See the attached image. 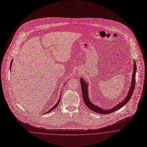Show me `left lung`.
<instances>
[{
  "label": "left lung",
  "instance_id": "8db88e82",
  "mask_svg": "<svg viewBox=\"0 0 147 147\" xmlns=\"http://www.w3.org/2000/svg\"><path fill=\"white\" fill-rule=\"evenodd\" d=\"M136 62H134V65H133V75L131 77V82L130 84V87L129 88V90L127 94V96L118 104H116L115 106L113 107L112 108L110 109H102L100 107H98L93 103H92L89 98V83L87 81L84 80V79L83 78H80V84H81V88H82V96L83 101L86 105V106L90 108L93 111H94L96 112H97L100 114H108L111 113L112 112H113L114 111H116L125 105L126 103L129 101V100L131 98L133 93L134 91V89L135 88V83H136Z\"/></svg>",
  "mask_w": 147,
  "mask_h": 147
}]
</instances>
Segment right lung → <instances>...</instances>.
Masks as SVG:
<instances>
[{
  "label": "right lung",
  "instance_id": "1",
  "mask_svg": "<svg viewBox=\"0 0 147 147\" xmlns=\"http://www.w3.org/2000/svg\"><path fill=\"white\" fill-rule=\"evenodd\" d=\"M13 61V60H11V63H10V70H11V65H12ZM61 95H60V97H61ZM60 99H61V97H60V98H59V99H58V102H57L55 104V105L54 107H53V108H51V109H50L49 111H48L47 112H46V113H49V112H51V111L53 109H55V108L57 107V105H58V104H59V102H60Z\"/></svg>",
  "mask_w": 147,
  "mask_h": 147
}]
</instances>
